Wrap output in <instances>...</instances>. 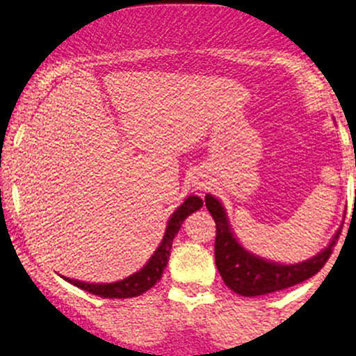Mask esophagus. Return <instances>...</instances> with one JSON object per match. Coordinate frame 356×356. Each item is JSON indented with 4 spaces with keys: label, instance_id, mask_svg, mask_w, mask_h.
<instances>
[{
    "label": "esophagus",
    "instance_id": "obj_1",
    "mask_svg": "<svg viewBox=\"0 0 356 356\" xmlns=\"http://www.w3.org/2000/svg\"><path fill=\"white\" fill-rule=\"evenodd\" d=\"M193 184H195V188H199V191H204V188L209 187V182H207L205 179H202V177H197V181Z\"/></svg>",
    "mask_w": 356,
    "mask_h": 356
}]
</instances>
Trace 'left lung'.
I'll list each match as a JSON object with an SVG mask.
<instances>
[{"label":"left lung","instance_id":"8db88e82","mask_svg":"<svg viewBox=\"0 0 356 356\" xmlns=\"http://www.w3.org/2000/svg\"><path fill=\"white\" fill-rule=\"evenodd\" d=\"M205 205L215 220V227H217L215 264H217L220 276L233 292L245 296V298H254V296H264L269 292L287 289V287L312 277L314 274L321 271L323 264L330 258L332 250L339 241L341 232H337L330 245L314 258L298 264H277L251 254L250 251L243 248L233 236L222 204L213 195L210 193L205 195Z\"/></svg>","mask_w":356,"mask_h":356}]
</instances>
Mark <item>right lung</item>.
Returning a JSON list of instances; mask_svg holds the SVG:
<instances>
[{
    "mask_svg": "<svg viewBox=\"0 0 356 356\" xmlns=\"http://www.w3.org/2000/svg\"><path fill=\"white\" fill-rule=\"evenodd\" d=\"M202 205H204V202H202L200 197H187L186 202L170 215L163 241L157 246V250L154 251V254L151 256L149 261H147L146 266L143 268L141 271L134 273L131 276L123 279V281L111 282V284H88V282L75 281V279H69L64 276L62 277H64L67 282H70V284L77 286L80 289L90 292V294L100 296V298L105 299H128L141 296L143 292L149 291L157 281H161L164 268L168 266L174 236L177 235L179 230H181V225L184 220H186L192 211L199 210Z\"/></svg>",
    "mask_w": 356,
    "mask_h": 356,
    "instance_id": "obj_1",
    "label": "right lung"
}]
</instances>
